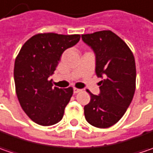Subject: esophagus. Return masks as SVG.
Here are the masks:
<instances>
[{
  "instance_id": "34e87169",
  "label": "esophagus",
  "mask_w": 153,
  "mask_h": 153,
  "mask_svg": "<svg viewBox=\"0 0 153 153\" xmlns=\"http://www.w3.org/2000/svg\"><path fill=\"white\" fill-rule=\"evenodd\" d=\"M81 91V89H78V88H74V93H79V92H80Z\"/></svg>"
}]
</instances>
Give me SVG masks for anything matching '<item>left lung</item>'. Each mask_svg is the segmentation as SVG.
I'll use <instances>...</instances> for the list:
<instances>
[{"label":"left lung","mask_w":153,"mask_h":153,"mask_svg":"<svg viewBox=\"0 0 153 153\" xmlns=\"http://www.w3.org/2000/svg\"><path fill=\"white\" fill-rule=\"evenodd\" d=\"M96 56V74L99 95H91L84 107L85 120L99 128L116 124L125 114L135 91V61L128 46L111 30H101L81 36Z\"/></svg>","instance_id":"left-lung-1"}]
</instances>
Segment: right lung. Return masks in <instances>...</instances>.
<instances>
[{
	"label": "right lung",
	"instance_id": "1",
	"mask_svg": "<svg viewBox=\"0 0 153 153\" xmlns=\"http://www.w3.org/2000/svg\"><path fill=\"white\" fill-rule=\"evenodd\" d=\"M80 35L39 33L24 43L14 62L16 94L25 113L42 126L59 123L73 95V88L53 87L51 76L65 50Z\"/></svg>",
	"mask_w": 153,
	"mask_h": 153
}]
</instances>
